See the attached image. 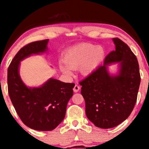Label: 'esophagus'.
I'll return each mask as SVG.
<instances>
[{"mask_svg": "<svg viewBox=\"0 0 149 149\" xmlns=\"http://www.w3.org/2000/svg\"><path fill=\"white\" fill-rule=\"evenodd\" d=\"M79 89H80V87L79 86V85H75L74 88H73V91H74V92H78V91H79Z\"/></svg>", "mask_w": 149, "mask_h": 149, "instance_id": "obj_1", "label": "esophagus"}]
</instances>
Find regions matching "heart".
<instances>
[{
	"instance_id": "obj_1",
	"label": "heart",
	"mask_w": 149,
	"mask_h": 149,
	"mask_svg": "<svg viewBox=\"0 0 149 149\" xmlns=\"http://www.w3.org/2000/svg\"><path fill=\"white\" fill-rule=\"evenodd\" d=\"M105 57V50L101 46L91 43H81L73 46L64 53L62 57L64 64H60L63 74L70 76L71 69L80 67L81 74L89 77L98 68Z\"/></svg>"
}]
</instances>
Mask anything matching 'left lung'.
I'll list each match as a JSON object with an SVG mask.
<instances>
[{
	"instance_id": "8db88e82",
	"label": "left lung",
	"mask_w": 149,
	"mask_h": 149,
	"mask_svg": "<svg viewBox=\"0 0 149 149\" xmlns=\"http://www.w3.org/2000/svg\"><path fill=\"white\" fill-rule=\"evenodd\" d=\"M113 41L115 50L106 57L103 65L80 83L87 117L103 129L115 127L127 119L136 102L140 83L136 56L119 38H113ZM117 63V72L111 73L108 66Z\"/></svg>"
}]
</instances>
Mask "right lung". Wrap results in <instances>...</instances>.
Here are the masks:
<instances>
[{
  "label": "right lung",
  "instance_id": "add662e5",
  "mask_svg": "<svg viewBox=\"0 0 149 149\" xmlns=\"http://www.w3.org/2000/svg\"><path fill=\"white\" fill-rule=\"evenodd\" d=\"M49 40L31 42L14 57L7 71L8 91L11 102L22 122L38 131H51L60 125L73 95L74 83L51 78L39 87H28L19 75L20 62L32 55L48 51Z\"/></svg>",
  "mask_w": 149,
  "mask_h": 149
}]
</instances>
